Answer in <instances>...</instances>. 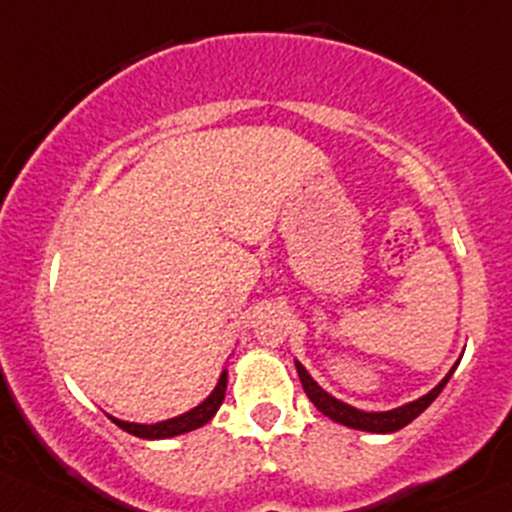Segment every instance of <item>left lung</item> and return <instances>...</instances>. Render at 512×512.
Masks as SVG:
<instances>
[{
  "instance_id": "1",
  "label": "left lung",
  "mask_w": 512,
  "mask_h": 512,
  "mask_svg": "<svg viewBox=\"0 0 512 512\" xmlns=\"http://www.w3.org/2000/svg\"><path fill=\"white\" fill-rule=\"evenodd\" d=\"M297 370H299L301 385H304V392L309 395V400L314 402L316 410L324 412L326 417L333 419V422L346 424V427H351V429H363V432H375V434H390V432H397V429L407 427L412 419H417L419 414L427 410L434 400H437V395L444 390V385L449 383L451 373H454V368H451V373L446 375V378L441 380V383L434 387L429 395L419 397V400L410 402V405L397 407V410H390V412H360V410H355V407L346 405V402L336 400V397H331L328 392L321 390V387L311 380V375L306 373L304 365L301 363H297Z\"/></svg>"
}]
</instances>
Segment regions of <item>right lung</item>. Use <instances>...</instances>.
Segmentation results:
<instances>
[{"instance_id":"right-lung-1","label":"right lung","mask_w":512,"mask_h":512,"mask_svg":"<svg viewBox=\"0 0 512 512\" xmlns=\"http://www.w3.org/2000/svg\"><path fill=\"white\" fill-rule=\"evenodd\" d=\"M225 385H228V373H225V370H223V375H220V380H218V385H215V390L206 397V400L201 402V405L193 407L191 412L181 414V417L166 419V422L134 424V422H122V419H115V417H110V419L117 424V427L125 429V432L134 434V437H139V439H169V437H176V434L191 432V429H198V427H203V424H206V422H211L213 414L218 412L220 405H223Z\"/></svg>"}]
</instances>
